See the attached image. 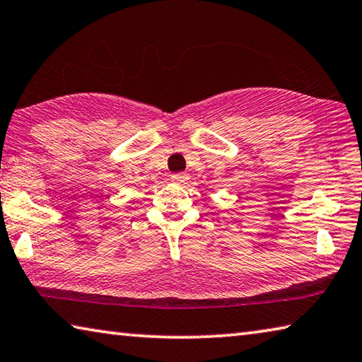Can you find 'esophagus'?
Returning <instances> with one entry per match:
<instances>
[{
	"instance_id": "obj_1",
	"label": "esophagus",
	"mask_w": 362,
	"mask_h": 362,
	"mask_svg": "<svg viewBox=\"0 0 362 362\" xmlns=\"http://www.w3.org/2000/svg\"><path fill=\"white\" fill-rule=\"evenodd\" d=\"M170 180H173L174 183H177V185H183L188 180V175L187 174H173V177H170Z\"/></svg>"
}]
</instances>
